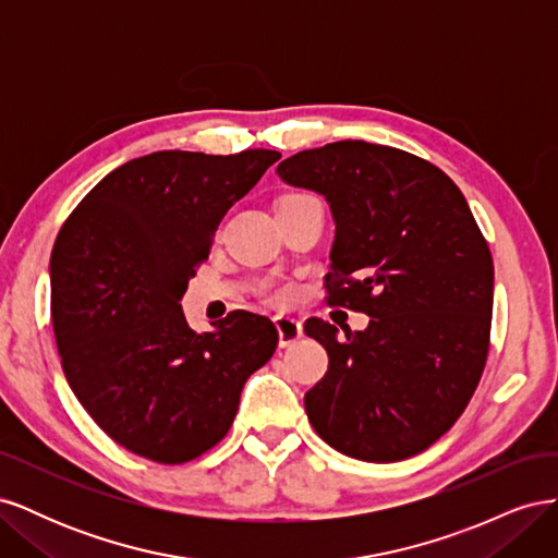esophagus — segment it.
Returning a JSON list of instances; mask_svg holds the SVG:
<instances>
[{
	"instance_id": "1",
	"label": "esophagus",
	"mask_w": 558,
	"mask_h": 558,
	"mask_svg": "<svg viewBox=\"0 0 558 558\" xmlns=\"http://www.w3.org/2000/svg\"><path fill=\"white\" fill-rule=\"evenodd\" d=\"M275 326H277V332H279V347H293L302 337V324H300V318H295V316L277 314Z\"/></svg>"
}]
</instances>
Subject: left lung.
<instances>
[{"instance_id":"8db88e82","label":"left lung","mask_w":558,"mask_h":558,"mask_svg":"<svg viewBox=\"0 0 558 558\" xmlns=\"http://www.w3.org/2000/svg\"><path fill=\"white\" fill-rule=\"evenodd\" d=\"M283 183L324 195L335 221L330 305L369 316L351 332L310 318L328 373L305 396L314 430L351 459L391 463L428 449L480 384L494 260L463 193L408 150L335 142L279 162Z\"/></svg>"}]
</instances>
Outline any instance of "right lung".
I'll return each instance as SVG.
<instances>
[{
    "label": "right lung",
    "mask_w": 558,
    "mask_h": 558,
    "mask_svg": "<svg viewBox=\"0 0 558 558\" xmlns=\"http://www.w3.org/2000/svg\"><path fill=\"white\" fill-rule=\"evenodd\" d=\"M277 150H158L116 167L78 202L50 253V316L64 377L111 440L158 463L226 437L246 379L277 349L244 310L191 330L181 298L214 232Z\"/></svg>",
    "instance_id": "1"
}]
</instances>
